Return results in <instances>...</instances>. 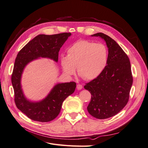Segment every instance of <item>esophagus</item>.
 I'll use <instances>...</instances> for the list:
<instances>
[{
  "label": "esophagus",
  "mask_w": 148,
  "mask_h": 148,
  "mask_svg": "<svg viewBox=\"0 0 148 148\" xmlns=\"http://www.w3.org/2000/svg\"><path fill=\"white\" fill-rule=\"evenodd\" d=\"M77 89L78 90H80V89H82L83 88V85L82 84H78L77 86Z\"/></svg>",
  "instance_id": "34e87169"
}]
</instances>
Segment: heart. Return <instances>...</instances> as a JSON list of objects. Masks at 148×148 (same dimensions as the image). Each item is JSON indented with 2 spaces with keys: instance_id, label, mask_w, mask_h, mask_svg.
Here are the masks:
<instances>
[{
  "instance_id": "b5f03b06",
  "label": "heart",
  "mask_w": 148,
  "mask_h": 148,
  "mask_svg": "<svg viewBox=\"0 0 148 148\" xmlns=\"http://www.w3.org/2000/svg\"><path fill=\"white\" fill-rule=\"evenodd\" d=\"M67 54L60 57L64 72L72 75L77 67L78 74L86 80L99 77L108 60V51L104 44L86 40H79L71 44L67 50Z\"/></svg>"
}]
</instances>
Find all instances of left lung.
I'll return each mask as SVG.
<instances>
[{
    "mask_svg": "<svg viewBox=\"0 0 148 148\" xmlns=\"http://www.w3.org/2000/svg\"><path fill=\"white\" fill-rule=\"evenodd\" d=\"M104 40L108 47V60L99 77L85 84L91 94L87 109L98 119L117 114L127 105L133 84L131 65L128 56L113 39L104 33L91 35Z\"/></svg>",
    "mask_w": 148,
    "mask_h": 148,
    "instance_id": "left-lung-1",
    "label": "left lung"
}]
</instances>
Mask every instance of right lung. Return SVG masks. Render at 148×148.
Segmentation results:
<instances>
[{
	"instance_id": "1",
	"label": "right lung",
	"mask_w": 148,
	"mask_h": 148,
	"mask_svg": "<svg viewBox=\"0 0 148 148\" xmlns=\"http://www.w3.org/2000/svg\"><path fill=\"white\" fill-rule=\"evenodd\" d=\"M70 36V33L39 34L18 53L12 75L15 103L17 108L31 120L47 122L56 119L60 113L64 100L74 92L76 83L57 84L45 99L39 102H31L25 97L21 86V75L25 67L39 57L49 58L57 62L60 49Z\"/></svg>"
}]
</instances>
